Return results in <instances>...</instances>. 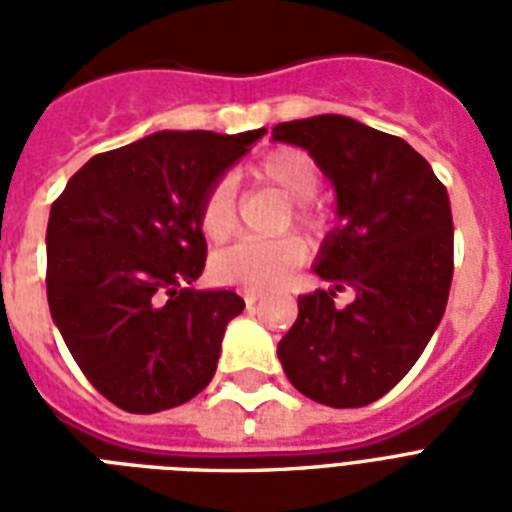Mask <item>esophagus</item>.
<instances>
[{
	"instance_id": "esophagus-1",
	"label": "esophagus",
	"mask_w": 512,
	"mask_h": 512,
	"mask_svg": "<svg viewBox=\"0 0 512 512\" xmlns=\"http://www.w3.org/2000/svg\"><path fill=\"white\" fill-rule=\"evenodd\" d=\"M244 303L247 305H255L257 300H260V297H263V292H257V289H244Z\"/></svg>"
}]
</instances>
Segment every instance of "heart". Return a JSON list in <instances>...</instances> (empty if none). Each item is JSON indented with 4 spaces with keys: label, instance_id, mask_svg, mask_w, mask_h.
<instances>
[{
    "label": "heart",
    "instance_id": "obj_1",
    "mask_svg": "<svg viewBox=\"0 0 512 512\" xmlns=\"http://www.w3.org/2000/svg\"><path fill=\"white\" fill-rule=\"evenodd\" d=\"M252 175L263 183L276 185L284 196L297 201L295 220L303 228H316V212L308 199L321 188V172L311 156L300 148H273L252 167ZM201 236L220 244L236 231V188L231 177H220L201 196L196 212ZM305 260V244L297 236H281L273 241H239L217 252L212 273L223 284L244 289H273L287 279L289 271Z\"/></svg>",
    "mask_w": 512,
    "mask_h": 512
}]
</instances>
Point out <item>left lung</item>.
Segmentation results:
<instances>
[{"label":"left lung","instance_id":"left-lung-1","mask_svg":"<svg viewBox=\"0 0 512 512\" xmlns=\"http://www.w3.org/2000/svg\"><path fill=\"white\" fill-rule=\"evenodd\" d=\"M271 135L313 156L335 183L340 217L313 265L332 289L297 297L279 361L319 404H372L404 380L446 311L454 273L446 188L406 140L348 116L284 122ZM342 288L354 300L335 306Z\"/></svg>","mask_w":512,"mask_h":512}]
</instances>
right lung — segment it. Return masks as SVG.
<instances>
[{"mask_svg":"<svg viewBox=\"0 0 512 512\" xmlns=\"http://www.w3.org/2000/svg\"><path fill=\"white\" fill-rule=\"evenodd\" d=\"M265 130L154 132L92 156L47 223V303L92 388L124 412L191 401L215 377L244 300L193 289L207 263L201 196Z\"/></svg>","mask_w":512,"mask_h":512,"instance_id":"1","label":"right lung"}]
</instances>
